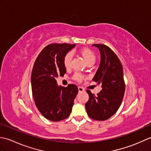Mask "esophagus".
Returning a JSON list of instances; mask_svg holds the SVG:
<instances>
[{"label":"esophagus","instance_id":"esophagus-1","mask_svg":"<svg viewBox=\"0 0 151 151\" xmlns=\"http://www.w3.org/2000/svg\"><path fill=\"white\" fill-rule=\"evenodd\" d=\"M78 91H80V92H82V91H84V88H82V87H81V86H78Z\"/></svg>","mask_w":151,"mask_h":151}]
</instances>
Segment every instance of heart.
<instances>
[{"mask_svg":"<svg viewBox=\"0 0 151 151\" xmlns=\"http://www.w3.org/2000/svg\"><path fill=\"white\" fill-rule=\"evenodd\" d=\"M80 53L82 55V56L84 58V59L88 64L89 63H94L95 62V55L93 53V52L91 50L88 48H84L80 50ZM73 58V54L72 52H68L65 54V56H64L63 58V65L65 68H69L71 65V61ZM74 79H75L76 81L78 82H81L83 78H84V76L80 73H76L73 76Z\"/></svg>","mask_w":151,"mask_h":151,"instance_id":"heart-1","label":"heart"}]
</instances>
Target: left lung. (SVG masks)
Masks as SVG:
<instances>
[{
    "label": "left lung",
    "instance_id": "8db88e82",
    "mask_svg": "<svg viewBox=\"0 0 151 151\" xmlns=\"http://www.w3.org/2000/svg\"><path fill=\"white\" fill-rule=\"evenodd\" d=\"M100 51L101 62L93 81L101 84L102 90L95 95L88 89L89 100L86 103L88 116L104 121L116 113L125 91L123 66L110 48L102 44H93Z\"/></svg>",
    "mask_w": 151,
    "mask_h": 151
}]
</instances>
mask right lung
Masks as SVG:
<instances>
[{
  "instance_id": "obj_1",
  "label": "right lung",
  "mask_w": 151,
  "mask_h": 151,
  "mask_svg": "<svg viewBox=\"0 0 151 151\" xmlns=\"http://www.w3.org/2000/svg\"><path fill=\"white\" fill-rule=\"evenodd\" d=\"M75 44L48 45L38 55L32 71V91L36 107L47 119L59 121L69 116L78 93V87L57 84L56 78L63 76L66 69L63 58Z\"/></svg>"
}]
</instances>
